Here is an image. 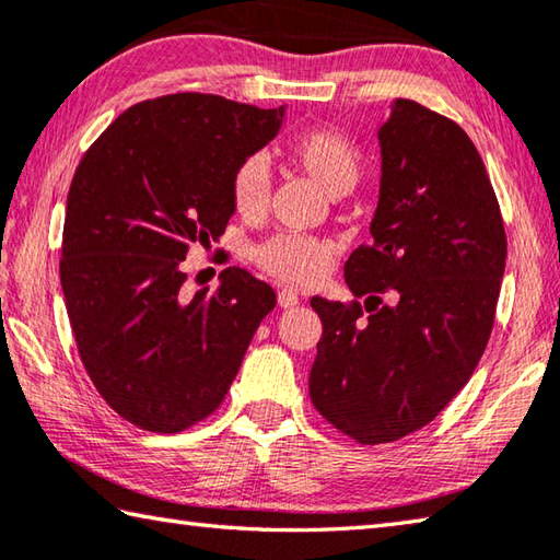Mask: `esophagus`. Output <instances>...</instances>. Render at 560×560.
Masks as SVG:
<instances>
[{"label": "esophagus", "mask_w": 560, "mask_h": 560, "mask_svg": "<svg viewBox=\"0 0 560 560\" xmlns=\"http://www.w3.org/2000/svg\"><path fill=\"white\" fill-rule=\"evenodd\" d=\"M278 304L282 310H290V307H294V304H300V294L290 288H284L278 292Z\"/></svg>", "instance_id": "obj_1"}]
</instances>
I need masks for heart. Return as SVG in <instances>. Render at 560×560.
<instances>
[{
    "label": "heart",
    "mask_w": 560,
    "mask_h": 560,
    "mask_svg": "<svg viewBox=\"0 0 560 560\" xmlns=\"http://www.w3.org/2000/svg\"><path fill=\"white\" fill-rule=\"evenodd\" d=\"M288 161L310 175L324 192L334 197L351 192L361 177V151L329 129L304 131L284 149ZM231 207L236 217L256 224L268 214L270 207V173L262 158L250 155L241 161L229 183ZM334 260V244L310 234H276L253 248V262L292 288H307L329 270Z\"/></svg>",
    "instance_id": "heart-1"
}]
</instances>
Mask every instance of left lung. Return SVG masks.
<instances>
[{"label": "left lung", "instance_id": "8db88e82", "mask_svg": "<svg viewBox=\"0 0 560 560\" xmlns=\"http://www.w3.org/2000/svg\"><path fill=\"white\" fill-rule=\"evenodd\" d=\"M377 139L373 241L343 266L348 290L365 302L312 298L324 326L312 405L363 446L427 427L468 383L508 258L488 171L456 121L397 100Z\"/></svg>", "mask_w": 560, "mask_h": 560}]
</instances>
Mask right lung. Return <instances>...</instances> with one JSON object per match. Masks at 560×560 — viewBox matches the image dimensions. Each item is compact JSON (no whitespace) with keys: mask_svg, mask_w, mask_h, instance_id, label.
Segmentation results:
<instances>
[{"mask_svg":"<svg viewBox=\"0 0 560 560\" xmlns=\"http://www.w3.org/2000/svg\"><path fill=\"white\" fill-rule=\"evenodd\" d=\"M219 94L133 104L72 175L60 284L92 385L121 419L177 434L224 402L276 292L244 268L185 292L183 260L229 224L234 167L282 124Z\"/></svg>","mask_w":560,"mask_h":560,"instance_id":"right-lung-1","label":"right lung"}]
</instances>
